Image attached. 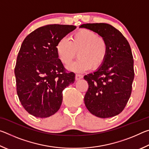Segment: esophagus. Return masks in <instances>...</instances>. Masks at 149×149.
<instances>
[{
  "instance_id": "34e87169",
  "label": "esophagus",
  "mask_w": 149,
  "mask_h": 149,
  "mask_svg": "<svg viewBox=\"0 0 149 149\" xmlns=\"http://www.w3.org/2000/svg\"><path fill=\"white\" fill-rule=\"evenodd\" d=\"M84 77L82 75H79V74H76L75 75V80H79L81 79H82V78Z\"/></svg>"
}]
</instances>
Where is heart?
I'll list each match as a JSON object with an SVG mask.
<instances>
[{"instance_id": "obj_1", "label": "heart", "mask_w": 149, "mask_h": 149, "mask_svg": "<svg viewBox=\"0 0 149 149\" xmlns=\"http://www.w3.org/2000/svg\"><path fill=\"white\" fill-rule=\"evenodd\" d=\"M56 54L63 64H71L77 52L78 59L68 69L75 72H84L91 68H98L104 62L108 53L105 40L89 29H81L71 37H64L56 45Z\"/></svg>"}]
</instances>
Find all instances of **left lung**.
<instances>
[{"label": "left lung", "instance_id": "obj_1", "mask_svg": "<svg viewBox=\"0 0 149 149\" xmlns=\"http://www.w3.org/2000/svg\"><path fill=\"white\" fill-rule=\"evenodd\" d=\"M79 28L97 33L108 45L103 64L84 76L89 85L85 104L97 117L115 116L124 109L132 93L134 70L130 45L122 33L110 24H82Z\"/></svg>", "mask_w": 149, "mask_h": 149}]
</instances>
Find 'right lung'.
Masks as SVG:
<instances>
[{
  "mask_svg": "<svg viewBox=\"0 0 149 149\" xmlns=\"http://www.w3.org/2000/svg\"><path fill=\"white\" fill-rule=\"evenodd\" d=\"M76 28L50 24L39 27L25 38L17 57L14 74L19 101L35 117L47 118L59 110L62 91L75 81L56 54L60 39Z\"/></svg>",
  "mask_w": 149,
  "mask_h": 149,
  "instance_id": "obj_1",
  "label": "right lung"
}]
</instances>
